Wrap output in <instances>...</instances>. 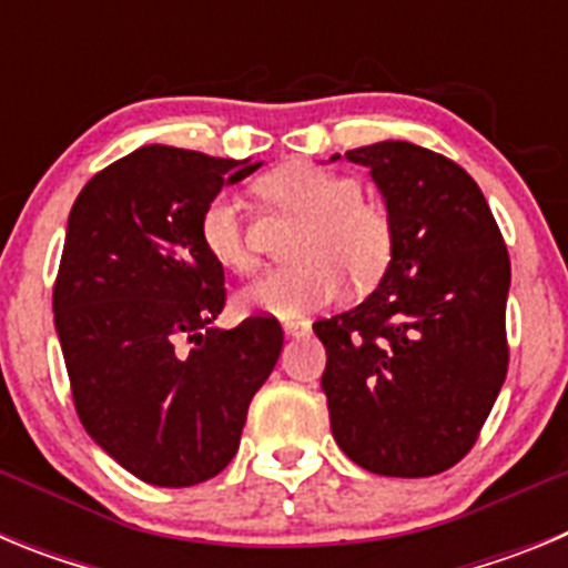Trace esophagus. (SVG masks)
Masks as SVG:
<instances>
[{"label":"esophagus","instance_id":"34e87169","mask_svg":"<svg viewBox=\"0 0 568 568\" xmlns=\"http://www.w3.org/2000/svg\"><path fill=\"white\" fill-rule=\"evenodd\" d=\"M310 321H284V335L287 338H304V335H310Z\"/></svg>","mask_w":568,"mask_h":568}]
</instances>
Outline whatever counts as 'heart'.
<instances>
[{
    "label": "heart",
    "mask_w": 568,
    "mask_h": 568,
    "mask_svg": "<svg viewBox=\"0 0 568 568\" xmlns=\"http://www.w3.org/2000/svg\"><path fill=\"white\" fill-rule=\"evenodd\" d=\"M261 195L275 207L304 219L293 244V267L270 270L235 293V310L295 321L329 307L344 293V275L369 287L393 258V224L373 202L361 199L358 179L293 162L264 175ZM199 235L213 261L233 273L255 267L244 204L230 193L213 195L202 210Z\"/></svg>",
    "instance_id": "obj_1"
}]
</instances>
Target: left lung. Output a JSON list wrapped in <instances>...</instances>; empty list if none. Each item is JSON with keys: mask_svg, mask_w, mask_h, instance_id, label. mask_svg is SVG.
<instances>
[{"mask_svg": "<svg viewBox=\"0 0 568 568\" xmlns=\"http://www.w3.org/2000/svg\"><path fill=\"white\" fill-rule=\"evenodd\" d=\"M346 159L384 199L393 258L358 307L313 324L327 346L321 389L346 458L426 478L469 453L506 381L509 253L475 179L446 155L378 142Z\"/></svg>", "mask_w": 568, "mask_h": 568, "instance_id": "left-lung-1", "label": "left lung"}]
</instances>
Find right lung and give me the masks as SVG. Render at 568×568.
Wrapping results in <instances>:
<instances>
[{
    "label": "right lung",
    "mask_w": 568,
    "mask_h": 568,
    "mask_svg": "<svg viewBox=\"0 0 568 568\" xmlns=\"http://www.w3.org/2000/svg\"><path fill=\"white\" fill-rule=\"evenodd\" d=\"M258 168L144 144L93 175L68 215L53 321L77 413L144 484L219 475L281 355L275 318L210 327L224 270L199 235L210 199Z\"/></svg>",
    "instance_id": "right-lung-1"
}]
</instances>
